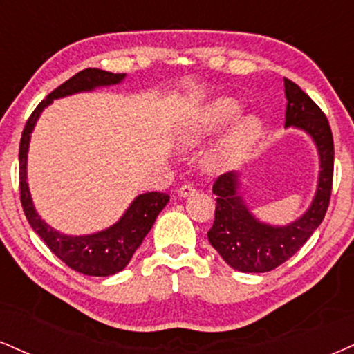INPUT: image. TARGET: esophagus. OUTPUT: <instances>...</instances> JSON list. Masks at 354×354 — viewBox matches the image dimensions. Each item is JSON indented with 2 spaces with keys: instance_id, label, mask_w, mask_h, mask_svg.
Instances as JSON below:
<instances>
[{
  "instance_id": "1",
  "label": "esophagus",
  "mask_w": 354,
  "mask_h": 354,
  "mask_svg": "<svg viewBox=\"0 0 354 354\" xmlns=\"http://www.w3.org/2000/svg\"><path fill=\"white\" fill-rule=\"evenodd\" d=\"M196 193V188H194L193 185H183L180 189H178V194H180V196H183V198H186V196H191V194H194Z\"/></svg>"
}]
</instances>
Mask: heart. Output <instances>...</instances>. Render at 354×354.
Returning <instances> with one entry per match:
<instances>
[{"label": "heart", "instance_id": "heart-1", "mask_svg": "<svg viewBox=\"0 0 354 354\" xmlns=\"http://www.w3.org/2000/svg\"><path fill=\"white\" fill-rule=\"evenodd\" d=\"M241 106L234 98H223L209 101L208 104L194 111L183 121L178 141L183 148H196L221 131L230 121L239 115ZM261 136V121L256 116H245L234 123L233 128L219 141L216 148L209 153L208 166L214 171L236 168L245 161L258 138Z\"/></svg>", "mask_w": 354, "mask_h": 354}]
</instances>
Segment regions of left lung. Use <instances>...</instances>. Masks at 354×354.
<instances>
[{
  "instance_id": "left-lung-1",
  "label": "left lung",
  "mask_w": 354,
  "mask_h": 354,
  "mask_svg": "<svg viewBox=\"0 0 354 354\" xmlns=\"http://www.w3.org/2000/svg\"><path fill=\"white\" fill-rule=\"evenodd\" d=\"M286 121L284 126L303 129L315 141L319 154L318 189L306 213L286 226L256 219L239 194V173H225L214 181V223L208 231L211 246L233 270L266 273L290 259L310 239L330 206L335 166V145L326 116L293 81L284 78Z\"/></svg>"
}]
</instances>
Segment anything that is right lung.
<instances>
[{
	"label": "right lung",
	"mask_w": 354,
	"mask_h": 354,
	"mask_svg": "<svg viewBox=\"0 0 354 354\" xmlns=\"http://www.w3.org/2000/svg\"><path fill=\"white\" fill-rule=\"evenodd\" d=\"M124 73L115 75V73L96 70V68H86L76 73L36 106L31 116L28 118L21 141H19V193H21V206L28 223L64 265L88 276H111L124 270L151 230L154 219L169 201V194L158 193V191L140 194L124 211L120 221H116L109 228L100 233L84 234V236H68L53 230L36 213L26 181L28 148H30V138L36 121L43 109L53 103V100L64 98V96L81 91H91L100 86L118 84L124 80Z\"/></svg>",
	"instance_id": "add662e5"
}]
</instances>
